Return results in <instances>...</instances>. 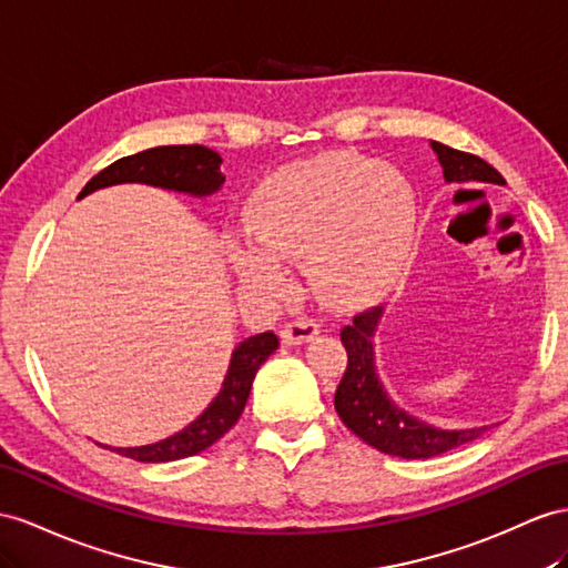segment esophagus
I'll return each mask as SVG.
<instances>
[{"label":"esophagus","mask_w":568,"mask_h":568,"mask_svg":"<svg viewBox=\"0 0 568 568\" xmlns=\"http://www.w3.org/2000/svg\"><path fill=\"white\" fill-rule=\"evenodd\" d=\"M318 328L322 326H318V322H314V318L300 316V318H295V322L283 326L281 336H283L285 345H302V343H310L318 333Z\"/></svg>","instance_id":"obj_1"}]
</instances>
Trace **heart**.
Returning a JSON list of instances; mask_svg holds the SVG:
<instances>
[{"mask_svg": "<svg viewBox=\"0 0 568 568\" xmlns=\"http://www.w3.org/2000/svg\"><path fill=\"white\" fill-rule=\"evenodd\" d=\"M250 221L262 244L232 250L240 278L285 290V258H310L322 293L355 302L403 268L417 232L413 182L390 165L357 155H322L290 165L258 189Z\"/></svg>", "mask_w": 568, "mask_h": 568, "instance_id": "b5f03b06", "label": "heart"}]
</instances>
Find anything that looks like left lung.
I'll return each mask as SVG.
<instances>
[{
    "label": "left lung",
    "mask_w": 568,
    "mask_h": 568,
    "mask_svg": "<svg viewBox=\"0 0 568 568\" xmlns=\"http://www.w3.org/2000/svg\"><path fill=\"white\" fill-rule=\"evenodd\" d=\"M434 153L439 155L444 168V180L454 184L483 182V184H506L501 174L483 158L463 153L448 145L432 141ZM384 316V307H372L359 312L351 326H343L341 341L347 353V367L336 388V413L343 425L357 434L362 442L376 450L400 458H432L442 456L450 448L475 442L487 427L475 429H439L423 419L405 413L388 398L379 374L374 367V333Z\"/></svg>",
    "instance_id": "obj_1"
}]
</instances>
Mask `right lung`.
<instances>
[{
    "label": "right lung",
    "instance_id": "obj_1",
    "mask_svg": "<svg viewBox=\"0 0 568 568\" xmlns=\"http://www.w3.org/2000/svg\"><path fill=\"white\" fill-rule=\"evenodd\" d=\"M221 163L223 158L206 149V145H158V149L114 160L112 165L100 170L81 189L79 199L95 192V189L124 182H141L192 196H209L225 182L221 174ZM275 347H278V338H275L273 331L256 333V336L242 341L235 347V353H232L221 394L213 398V403L192 425L168 436L163 442L112 450L141 463H168L201 454L203 448L213 446L223 434L237 425L246 398H250L254 376L268 359V355L275 353Z\"/></svg>",
    "mask_w": 568,
    "mask_h": 568
}]
</instances>
